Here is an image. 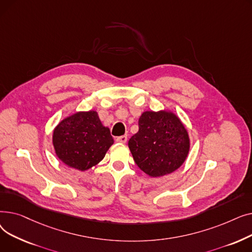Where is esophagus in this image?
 <instances>
[{"instance_id": "obj_1", "label": "esophagus", "mask_w": 252, "mask_h": 252, "mask_svg": "<svg viewBox=\"0 0 252 252\" xmlns=\"http://www.w3.org/2000/svg\"><path fill=\"white\" fill-rule=\"evenodd\" d=\"M115 141L117 143H122V144H126V141H127V137L126 136H121V137H117L115 139Z\"/></svg>"}]
</instances>
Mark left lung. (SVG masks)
Listing matches in <instances>:
<instances>
[{
	"label": "left lung",
	"mask_w": 252,
	"mask_h": 252,
	"mask_svg": "<svg viewBox=\"0 0 252 252\" xmlns=\"http://www.w3.org/2000/svg\"><path fill=\"white\" fill-rule=\"evenodd\" d=\"M137 165L150 178L174 173L186 160L190 138L180 117L171 110L144 111L139 130L128 141Z\"/></svg>",
	"instance_id": "8db88e82"
}]
</instances>
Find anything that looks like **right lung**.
I'll use <instances>...</instances> for the list:
<instances>
[{
  "label": "right lung",
  "instance_id": "obj_1",
  "mask_svg": "<svg viewBox=\"0 0 252 252\" xmlns=\"http://www.w3.org/2000/svg\"><path fill=\"white\" fill-rule=\"evenodd\" d=\"M52 143L65 165L85 171L103 159L114 141L98 112L90 110L77 111L62 119L53 130Z\"/></svg>",
  "mask_w": 252,
  "mask_h": 252
}]
</instances>
